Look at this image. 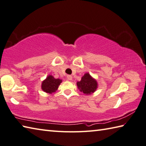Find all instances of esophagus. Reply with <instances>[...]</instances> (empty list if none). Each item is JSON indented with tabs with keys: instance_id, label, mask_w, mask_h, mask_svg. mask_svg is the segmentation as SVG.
<instances>
[{
	"instance_id": "obj_1",
	"label": "esophagus",
	"mask_w": 146,
	"mask_h": 146,
	"mask_svg": "<svg viewBox=\"0 0 146 146\" xmlns=\"http://www.w3.org/2000/svg\"><path fill=\"white\" fill-rule=\"evenodd\" d=\"M67 78L68 80H72L73 79V76L71 75H68L67 76Z\"/></svg>"
}]
</instances>
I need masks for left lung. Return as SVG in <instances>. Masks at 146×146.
Listing matches in <instances>:
<instances>
[{"mask_svg": "<svg viewBox=\"0 0 146 146\" xmlns=\"http://www.w3.org/2000/svg\"><path fill=\"white\" fill-rule=\"evenodd\" d=\"M76 85L80 91L86 95L92 94L98 87L97 82L88 73H85L82 76L81 81L77 82Z\"/></svg>", "mask_w": 146, "mask_h": 146, "instance_id": "left-lung-1", "label": "left lung"}]
</instances>
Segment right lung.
<instances>
[{
	"mask_svg": "<svg viewBox=\"0 0 146 146\" xmlns=\"http://www.w3.org/2000/svg\"><path fill=\"white\" fill-rule=\"evenodd\" d=\"M62 82V80L54 78L52 75H48L42 82L41 89L48 94H52L57 90L59 85Z\"/></svg>",
	"mask_w": 146,
	"mask_h": 146,
	"instance_id": "obj_1",
	"label": "right lung"
}]
</instances>
